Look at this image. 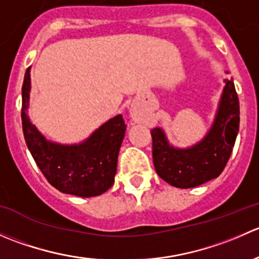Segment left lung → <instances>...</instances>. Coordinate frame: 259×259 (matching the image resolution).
Returning <instances> with one entry per match:
<instances>
[{
    "label": "left lung",
    "mask_w": 259,
    "mask_h": 259,
    "mask_svg": "<svg viewBox=\"0 0 259 259\" xmlns=\"http://www.w3.org/2000/svg\"><path fill=\"white\" fill-rule=\"evenodd\" d=\"M239 130V100L233 79L226 80L215 121L207 137L190 149H174L159 127L150 132L153 161L161 179L177 188H194L217 178L231 158Z\"/></svg>",
    "instance_id": "left-lung-1"
}]
</instances>
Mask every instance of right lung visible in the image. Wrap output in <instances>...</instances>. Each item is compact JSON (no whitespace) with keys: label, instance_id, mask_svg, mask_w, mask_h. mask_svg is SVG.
Segmentation results:
<instances>
[{"label":"right lung","instance_id":"obj_1","mask_svg":"<svg viewBox=\"0 0 259 259\" xmlns=\"http://www.w3.org/2000/svg\"><path fill=\"white\" fill-rule=\"evenodd\" d=\"M30 93V67L22 83V130L36 164L60 192L89 198L103 194L114 184L117 154L126 124L121 115L101 125L85 143L65 146L46 140L30 122L26 109Z\"/></svg>","mask_w":259,"mask_h":259}]
</instances>
